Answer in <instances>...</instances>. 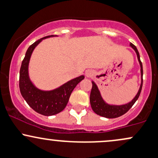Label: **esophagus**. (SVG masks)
I'll use <instances>...</instances> for the list:
<instances>
[{
  "instance_id": "esophagus-1",
  "label": "esophagus",
  "mask_w": 158,
  "mask_h": 158,
  "mask_svg": "<svg viewBox=\"0 0 158 158\" xmlns=\"http://www.w3.org/2000/svg\"><path fill=\"white\" fill-rule=\"evenodd\" d=\"M91 74H92V73H91L90 71H86V75L87 76V77H89V76H91Z\"/></svg>"
}]
</instances>
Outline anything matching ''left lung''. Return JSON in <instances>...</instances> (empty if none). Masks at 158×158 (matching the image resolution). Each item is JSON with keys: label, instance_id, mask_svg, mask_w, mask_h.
<instances>
[{"label": "left lung", "instance_id": "obj_1", "mask_svg": "<svg viewBox=\"0 0 158 158\" xmlns=\"http://www.w3.org/2000/svg\"><path fill=\"white\" fill-rule=\"evenodd\" d=\"M130 47L135 50V53L137 55V58H138L139 62L140 68H141V77H142V82H141V85L139 89L138 93L135 95V97L133 98V99L131 102H130L129 103L127 104L121 105V106H114V105H109L108 103H106V102L103 100L102 98L101 94L98 89L97 86L95 84L93 81H92L93 86L92 89H91L90 93V96H89V102H90L91 107H92V109L93 110L95 113L97 114L98 115H100L102 117H104V118H118V117L122 116L123 114H124L125 113H127L130 108H132V106H133L134 103L136 102V100L138 99L141 90H142V82H143V80H142V75H143V69H142V62L140 60V56L138 50H137L136 47L135 45H133V44L130 43Z\"/></svg>", "mask_w": 158, "mask_h": 158}]
</instances>
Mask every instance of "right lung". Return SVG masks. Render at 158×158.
Here are the masks:
<instances>
[{"mask_svg": "<svg viewBox=\"0 0 158 158\" xmlns=\"http://www.w3.org/2000/svg\"><path fill=\"white\" fill-rule=\"evenodd\" d=\"M50 37H53V35L39 39L28 47L19 72V89L22 96L32 109L45 116L56 114L64 110L73 89L84 79V75L79 76L68 81L59 88L50 91L40 90L32 84L28 76V64L31 53L42 40Z\"/></svg>", "mask_w": 158, "mask_h": 158, "instance_id": "add662e5", "label": "right lung"}]
</instances>
